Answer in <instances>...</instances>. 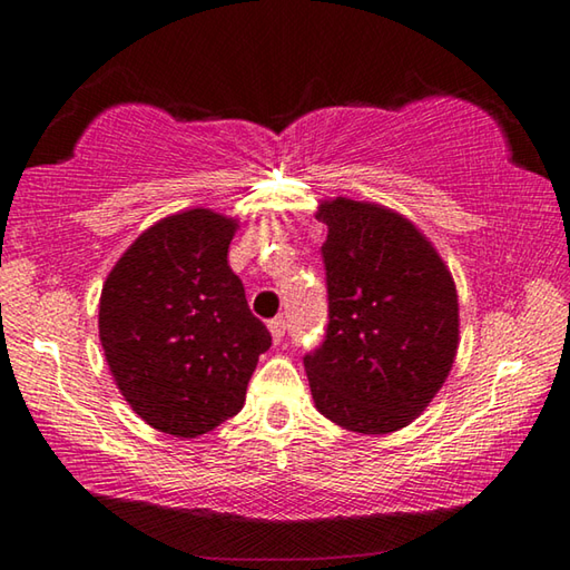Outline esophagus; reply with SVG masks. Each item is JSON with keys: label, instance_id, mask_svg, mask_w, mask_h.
Returning a JSON list of instances; mask_svg holds the SVG:
<instances>
[{"label": "esophagus", "instance_id": "esophagus-1", "mask_svg": "<svg viewBox=\"0 0 570 570\" xmlns=\"http://www.w3.org/2000/svg\"><path fill=\"white\" fill-rule=\"evenodd\" d=\"M268 330H272V336H274L276 344L282 342L284 334H286V320H284V316H274V320L268 322Z\"/></svg>", "mask_w": 570, "mask_h": 570}]
</instances>
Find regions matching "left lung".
I'll return each mask as SVG.
<instances>
[{
  "instance_id": "1",
  "label": "left lung",
  "mask_w": 570,
  "mask_h": 570,
  "mask_svg": "<svg viewBox=\"0 0 570 570\" xmlns=\"http://www.w3.org/2000/svg\"><path fill=\"white\" fill-rule=\"evenodd\" d=\"M316 218L330 324L304 354L324 417L362 435L412 422L435 397L458 352L455 282L407 218L336 198Z\"/></svg>"
}]
</instances>
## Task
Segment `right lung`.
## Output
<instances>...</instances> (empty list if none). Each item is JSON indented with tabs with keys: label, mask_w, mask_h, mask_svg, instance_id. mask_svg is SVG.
Instances as JSON below:
<instances>
[{
	"label": "right lung",
	"mask_w": 570,
	"mask_h": 570,
	"mask_svg": "<svg viewBox=\"0 0 570 570\" xmlns=\"http://www.w3.org/2000/svg\"><path fill=\"white\" fill-rule=\"evenodd\" d=\"M236 224L193 208L135 238L100 296V342L122 397L150 428L206 435L244 407L272 346L228 266Z\"/></svg>",
	"instance_id": "right-lung-1"
}]
</instances>
